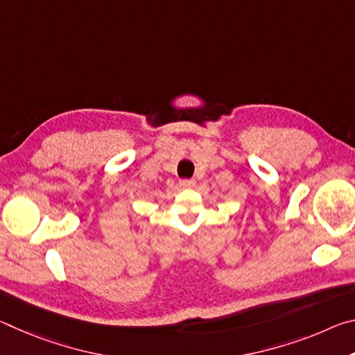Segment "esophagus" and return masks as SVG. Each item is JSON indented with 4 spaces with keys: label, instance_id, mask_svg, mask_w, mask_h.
<instances>
[{
    "label": "esophagus",
    "instance_id": "34e87169",
    "mask_svg": "<svg viewBox=\"0 0 355 355\" xmlns=\"http://www.w3.org/2000/svg\"><path fill=\"white\" fill-rule=\"evenodd\" d=\"M180 186H182V188H194L196 180H182V182H180Z\"/></svg>",
    "mask_w": 355,
    "mask_h": 355
}]
</instances>
